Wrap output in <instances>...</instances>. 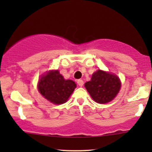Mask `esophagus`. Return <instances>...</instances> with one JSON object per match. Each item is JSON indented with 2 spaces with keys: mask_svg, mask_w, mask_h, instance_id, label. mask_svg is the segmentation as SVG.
Instances as JSON below:
<instances>
[{
  "mask_svg": "<svg viewBox=\"0 0 152 152\" xmlns=\"http://www.w3.org/2000/svg\"><path fill=\"white\" fill-rule=\"evenodd\" d=\"M77 83L79 86H82L83 85V81L81 79H78L77 81Z\"/></svg>",
  "mask_w": 152,
  "mask_h": 152,
  "instance_id": "34e87169",
  "label": "esophagus"
}]
</instances>
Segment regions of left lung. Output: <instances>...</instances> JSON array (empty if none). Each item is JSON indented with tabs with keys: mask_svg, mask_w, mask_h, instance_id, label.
Segmentation results:
<instances>
[{
	"mask_svg": "<svg viewBox=\"0 0 152 152\" xmlns=\"http://www.w3.org/2000/svg\"><path fill=\"white\" fill-rule=\"evenodd\" d=\"M85 87L91 96L99 104H106L115 98L119 91L121 83L116 75L98 70L92 75Z\"/></svg>",
	"mask_w": 152,
	"mask_h": 152,
	"instance_id": "left-lung-1",
	"label": "left lung"
}]
</instances>
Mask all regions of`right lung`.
Segmentation results:
<instances>
[{"instance_id":"obj_1","label":"right lung","mask_w":152,"mask_h":152,"mask_svg":"<svg viewBox=\"0 0 152 152\" xmlns=\"http://www.w3.org/2000/svg\"><path fill=\"white\" fill-rule=\"evenodd\" d=\"M76 87L74 81L64 79L58 70L41 76L38 86L40 93L55 104L65 103Z\"/></svg>"}]
</instances>
